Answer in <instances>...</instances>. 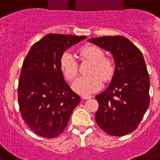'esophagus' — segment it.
I'll list each match as a JSON object with an SVG mask.
<instances>
[{
    "mask_svg": "<svg viewBox=\"0 0 160 160\" xmlns=\"http://www.w3.org/2000/svg\"><path fill=\"white\" fill-rule=\"evenodd\" d=\"M92 98L91 95H82L83 99H89V98Z\"/></svg>",
    "mask_w": 160,
    "mask_h": 160,
    "instance_id": "1",
    "label": "esophagus"
}]
</instances>
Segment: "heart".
Wrapping results in <instances>:
<instances>
[{
  "label": "heart",
  "mask_w": 160,
  "mask_h": 160,
  "mask_svg": "<svg viewBox=\"0 0 160 160\" xmlns=\"http://www.w3.org/2000/svg\"><path fill=\"white\" fill-rule=\"evenodd\" d=\"M83 59L92 62L89 76L79 78L73 84V89L80 94L88 95L97 91L102 87V80L108 81L115 73V62L112 58L104 57V52L98 47L86 44L80 49ZM60 67L65 77L73 81L78 75V63L76 58L69 52L62 54Z\"/></svg>",
  "instance_id": "1"
}]
</instances>
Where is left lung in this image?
I'll use <instances>...</instances> for the list:
<instances>
[{
	"label": "left lung",
	"instance_id": "left-lung-1",
	"mask_svg": "<svg viewBox=\"0 0 160 160\" xmlns=\"http://www.w3.org/2000/svg\"><path fill=\"white\" fill-rule=\"evenodd\" d=\"M88 41L109 51L116 66L109 86L95 97L98 102L96 122L111 136L129 134L137 128L150 104V76L143 55L123 36Z\"/></svg>",
	"mask_w": 160,
	"mask_h": 160
}]
</instances>
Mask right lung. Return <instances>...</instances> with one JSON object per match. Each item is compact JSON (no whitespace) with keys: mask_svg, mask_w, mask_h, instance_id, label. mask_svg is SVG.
Listing matches in <instances>:
<instances>
[{"mask_svg":"<svg viewBox=\"0 0 160 160\" xmlns=\"http://www.w3.org/2000/svg\"><path fill=\"white\" fill-rule=\"evenodd\" d=\"M85 36L49 33L30 48L23 62L18 85L20 114L35 134L54 138L67 127L80 97L65 81L60 60Z\"/></svg>","mask_w":160,"mask_h":160,"instance_id":"right-lung-1","label":"right lung"}]
</instances>
